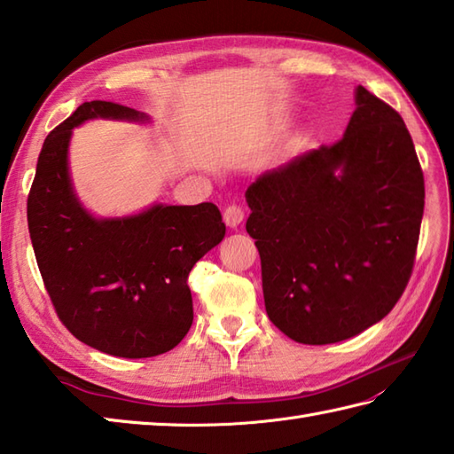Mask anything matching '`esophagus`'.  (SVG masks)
I'll return each instance as SVG.
<instances>
[{"label": "esophagus", "instance_id": "1", "mask_svg": "<svg viewBox=\"0 0 454 454\" xmlns=\"http://www.w3.org/2000/svg\"><path fill=\"white\" fill-rule=\"evenodd\" d=\"M224 222H226V226H230V228H238L239 224H242V220L246 218V212L239 208V207H236V205H230V207H226L224 208Z\"/></svg>", "mask_w": 454, "mask_h": 454}]
</instances>
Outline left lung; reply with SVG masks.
Masks as SVG:
<instances>
[{"instance_id": "left-lung-1", "label": "left lung", "mask_w": 454, "mask_h": 454, "mask_svg": "<svg viewBox=\"0 0 454 454\" xmlns=\"http://www.w3.org/2000/svg\"><path fill=\"white\" fill-rule=\"evenodd\" d=\"M246 200L265 310L291 340H349L398 302L426 187L406 124L363 85L340 142L262 173Z\"/></svg>"}]
</instances>
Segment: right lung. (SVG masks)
I'll return each instance as SVG.
<instances>
[{
	"label": "right lung",
	"mask_w": 454,
	"mask_h": 454,
	"mask_svg": "<svg viewBox=\"0 0 454 454\" xmlns=\"http://www.w3.org/2000/svg\"><path fill=\"white\" fill-rule=\"evenodd\" d=\"M95 119L152 122L150 114L117 103L80 105L43 144L27 200L28 234L67 330L113 356H156L187 335V277L222 242L226 226L212 202H153L129 216H95L75 192L67 158L74 129Z\"/></svg>",
	"instance_id": "add662e5"
}]
</instances>
